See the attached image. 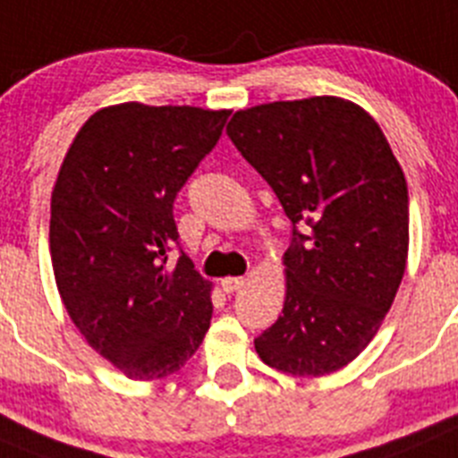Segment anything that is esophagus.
I'll return each instance as SVG.
<instances>
[{"instance_id":"obj_1","label":"esophagus","mask_w":458,"mask_h":458,"mask_svg":"<svg viewBox=\"0 0 458 458\" xmlns=\"http://www.w3.org/2000/svg\"><path fill=\"white\" fill-rule=\"evenodd\" d=\"M244 285H246V278H224L221 280V287H224V292H228V294L242 290Z\"/></svg>"}]
</instances>
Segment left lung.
Returning <instances> with one entry per match:
<instances>
[{"mask_svg":"<svg viewBox=\"0 0 458 458\" xmlns=\"http://www.w3.org/2000/svg\"><path fill=\"white\" fill-rule=\"evenodd\" d=\"M225 131L294 225L283 255V315L255 352L294 377L337 372L374 340L402 285L409 258L402 166L368 111L335 96L239 109Z\"/></svg>","mask_w":458,"mask_h":458,"instance_id":"8db88e82","label":"left lung"}]
</instances>
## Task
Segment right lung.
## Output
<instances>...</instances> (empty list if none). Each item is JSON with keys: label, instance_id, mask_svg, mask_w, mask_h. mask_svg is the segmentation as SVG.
Wrapping results in <instances>:
<instances>
[{"label": "right lung", "instance_id": "add662e5", "mask_svg": "<svg viewBox=\"0 0 458 458\" xmlns=\"http://www.w3.org/2000/svg\"><path fill=\"white\" fill-rule=\"evenodd\" d=\"M230 109L121 102L98 109L52 189L49 255L61 301L90 347L134 381L184 368L212 319V283L178 242L173 200L219 141Z\"/></svg>", "mask_w": 458, "mask_h": 458}]
</instances>
